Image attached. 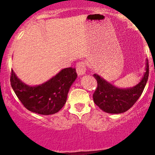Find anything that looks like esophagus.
<instances>
[{
	"instance_id": "obj_1",
	"label": "esophagus",
	"mask_w": 155,
	"mask_h": 155,
	"mask_svg": "<svg viewBox=\"0 0 155 155\" xmlns=\"http://www.w3.org/2000/svg\"><path fill=\"white\" fill-rule=\"evenodd\" d=\"M75 68H76V72H77L78 75H84L86 72V65H85L84 62H83V61H80L76 63Z\"/></svg>"
}]
</instances>
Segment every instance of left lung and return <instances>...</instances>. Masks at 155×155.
I'll return each instance as SVG.
<instances>
[{"instance_id": "obj_1", "label": "left lung", "mask_w": 155, "mask_h": 155, "mask_svg": "<svg viewBox=\"0 0 155 155\" xmlns=\"http://www.w3.org/2000/svg\"><path fill=\"white\" fill-rule=\"evenodd\" d=\"M93 76L97 81V87L93 94L95 104L105 113H125L136 103L144 90L149 76L148 60L146 63V72L143 77L134 87L119 88L97 74H94Z\"/></svg>"}]
</instances>
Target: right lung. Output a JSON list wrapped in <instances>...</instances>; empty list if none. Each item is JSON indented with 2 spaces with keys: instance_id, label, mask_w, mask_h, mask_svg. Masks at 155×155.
Masks as SVG:
<instances>
[{
  "instance_id": "1",
  "label": "right lung",
  "mask_w": 155,
  "mask_h": 155,
  "mask_svg": "<svg viewBox=\"0 0 155 155\" xmlns=\"http://www.w3.org/2000/svg\"><path fill=\"white\" fill-rule=\"evenodd\" d=\"M76 78L75 68H64L47 82L30 86L18 79L12 70L10 82L25 108L38 114L51 115L58 113L65 104L69 89Z\"/></svg>"
}]
</instances>
